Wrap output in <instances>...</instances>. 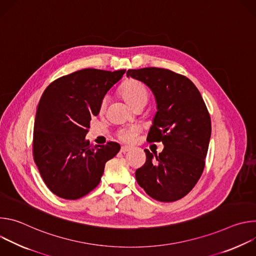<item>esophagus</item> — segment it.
<instances>
[{
  "instance_id": "esophagus-1",
  "label": "esophagus",
  "mask_w": 256,
  "mask_h": 256,
  "mask_svg": "<svg viewBox=\"0 0 256 256\" xmlns=\"http://www.w3.org/2000/svg\"><path fill=\"white\" fill-rule=\"evenodd\" d=\"M130 150H132V147H128V146H122V149H120V151H122V153H126V152H128V151H130Z\"/></svg>"
}]
</instances>
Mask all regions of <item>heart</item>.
Wrapping results in <instances>:
<instances>
[{"mask_svg":"<svg viewBox=\"0 0 256 256\" xmlns=\"http://www.w3.org/2000/svg\"><path fill=\"white\" fill-rule=\"evenodd\" d=\"M120 94L124 97V99L132 106L134 103H136L140 100L146 99L147 100L148 94L147 90L144 87V85L134 79L126 81L122 86L120 87ZM104 106V102L102 103V107ZM118 138L126 142H130L136 138V130L134 128H124L118 132Z\"/></svg>","mask_w":256,"mask_h":256,"instance_id":"heart-1","label":"heart"}]
</instances>
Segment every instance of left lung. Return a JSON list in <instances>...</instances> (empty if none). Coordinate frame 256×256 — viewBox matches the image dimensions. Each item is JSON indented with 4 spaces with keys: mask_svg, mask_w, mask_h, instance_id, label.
I'll use <instances>...</instances> for the list:
<instances>
[{
    "mask_svg": "<svg viewBox=\"0 0 256 256\" xmlns=\"http://www.w3.org/2000/svg\"><path fill=\"white\" fill-rule=\"evenodd\" d=\"M126 76L152 91L157 112L147 140L164 144L159 155L144 149L147 159L136 171V182L156 200H180L194 188L204 168L212 132L206 106L194 84L170 70H128Z\"/></svg>",
    "mask_w": 256,
    "mask_h": 256,
    "instance_id": "left-lung-1",
    "label": "left lung"
}]
</instances>
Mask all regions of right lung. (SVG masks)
<instances>
[{
	"label": "right lung",
	"instance_id": "obj_1",
	"mask_svg": "<svg viewBox=\"0 0 256 256\" xmlns=\"http://www.w3.org/2000/svg\"><path fill=\"white\" fill-rule=\"evenodd\" d=\"M126 70L84 68L52 82L36 110L33 157L50 190L64 200L80 198L100 182L105 163L120 150L109 142L95 147L86 138L91 118Z\"/></svg>",
	"mask_w": 256,
	"mask_h": 256
}]
</instances>
